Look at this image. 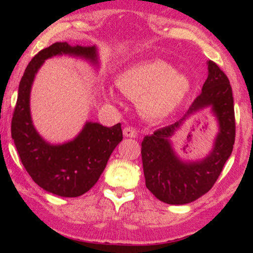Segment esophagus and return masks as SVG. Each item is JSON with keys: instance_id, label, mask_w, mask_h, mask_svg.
I'll return each mask as SVG.
<instances>
[{"instance_id": "esophagus-1", "label": "esophagus", "mask_w": 253, "mask_h": 253, "mask_svg": "<svg viewBox=\"0 0 253 253\" xmlns=\"http://www.w3.org/2000/svg\"><path fill=\"white\" fill-rule=\"evenodd\" d=\"M123 134L127 138H134L137 136V131L133 129V127H130V126H126L123 129Z\"/></svg>"}]
</instances>
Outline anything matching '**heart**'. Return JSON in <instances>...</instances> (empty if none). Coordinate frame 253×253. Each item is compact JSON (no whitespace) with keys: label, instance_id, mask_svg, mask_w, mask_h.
<instances>
[{"label":"heart","instance_id":"b5f03b06","mask_svg":"<svg viewBox=\"0 0 253 253\" xmlns=\"http://www.w3.org/2000/svg\"><path fill=\"white\" fill-rule=\"evenodd\" d=\"M117 86L124 95L139 102L141 113L147 119L161 121L177 110L191 89V82L183 72L161 60L143 62L121 72ZM108 96L116 100L113 89Z\"/></svg>","mask_w":253,"mask_h":253}]
</instances>
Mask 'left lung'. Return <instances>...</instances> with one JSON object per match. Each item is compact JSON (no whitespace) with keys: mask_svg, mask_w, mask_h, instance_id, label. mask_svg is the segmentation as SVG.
<instances>
[{"mask_svg":"<svg viewBox=\"0 0 253 253\" xmlns=\"http://www.w3.org/2000/svg\"><path fill=\"white\" fill-rule=\"evenodd\" d=\"M209 76L182 120L154 131L141 141V159L146 188L169 205H184L209 192L233 152L235 143L234 98L229 79L212 61H207ZM211 108L219 126L212 150L205 158L183 162L172 147L170 138L196 112Z\"/></svg>","mask_w":253,"mask_h":253,"instance_id":"1","label":"left lung"}]
</instances>
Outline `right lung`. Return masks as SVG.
I'll return each mask as SVG.
<instances>
[{"mask_svg": "<svg viewBox=\"0 0 253 253\" xmlns=\"http://www.w3.org/2000/svg\"><path fill=\"white\" fill-rule=\"evenodd\" d=\"M57 55L79 57L99 65L95 46H70L55 42L39 51L25 69L11 121V137L22 164L40 188L60 197L87 192L105 170L110 154L123 139L121 123L107 127L86 122L81 132L63 144H50L33 126L30 95L34 78L44 61Z\"/></svg>", "mask_w": 253, "mask_h": 253, "instance_id": "obj_1", "label": "right lung"}]
</instances>
